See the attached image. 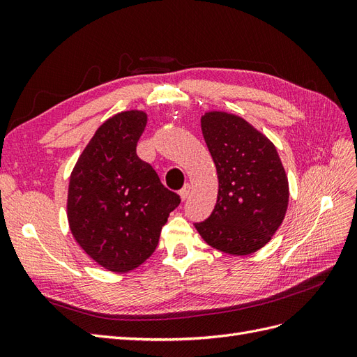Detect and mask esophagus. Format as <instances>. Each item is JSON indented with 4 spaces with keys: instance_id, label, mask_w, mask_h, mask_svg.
<instances>
[{
    "instance_id": "esophagus-1",
    "label": "esophagus",
    "mask_w": 357,
    "mask_h": 357,
    "mask_svg": "<svg viewBox=\"0 0 357 357\" xmlns=\"http://www.w3.org/2000/svg\"><path fill=\"white\" fill-rule=\"evenodd\" d=\"M189 193H190V185H185V186H183V189L180 190V198H181V201H186V198L189 197Z\"/></svg>"
}]
</instances>
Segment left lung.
<instances>
[{"label":"left lung","instance_id":"left-lung-1","mask_svg":"<svg viewBox=\"0 0 357 357\" xmlns=\"http://www.w3.org/2000/svg\"><path fill=\"white\" fill-rule=\"evenodd\" d=\"M201 129L218 171L219 190L210 218L195 228L215 250L252 255L271 241L284 220V167L271 139L241 116L207 112Z\"/></svg>","mask_w":357,"mask_h":357}]
</instances>
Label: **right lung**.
<instances>
[{
	"label": "right lung",
	"mask_w": 357,
	"mask_h": 357,
	"mask_svg": "<svg viewBox=\"0 0 357 357\" xmlns=\"http://www.w3.org/2000/svg\"><path fill=\"white\" fill-rule=\"evenodd\" d=\"M147 114L128 110L96 129L73 168L67 218L74 240L112 273H128L156 250L162 226L180 204L137 156Z\"/></svg>",
	"instance_id": "right-lung-1"
}]
</instances>
